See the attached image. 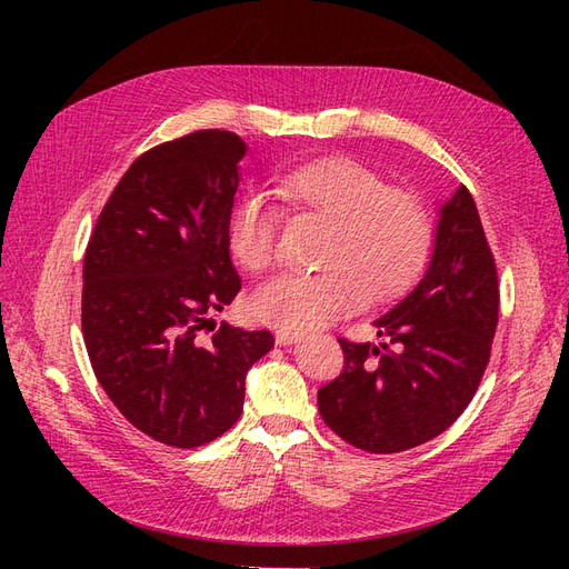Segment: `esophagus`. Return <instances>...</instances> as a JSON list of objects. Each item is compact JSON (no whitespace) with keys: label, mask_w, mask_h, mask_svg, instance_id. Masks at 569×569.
<instances>
[{"label":"esophagus","mask_w":569,"mask_h":569,"mask_svg":"<svg viewBox=\"0 0 569 569\" xmlns=\"http://www.w3.org/2000/svg\"><path fill=\"white\" fill-rule=\"evenodd\" d=\"M274 339H278L280 347H289V343H297L303 339V332L299 330H289V327H282V330L274 332Z\"/></svg>","instance_id":"1"}]
</instances>
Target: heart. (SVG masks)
Returning a JSON list of instances; mask_svg holds the SVG:
<instances>
[{
	"mask_svg": "<svg viewBox=\"0 0 569 569\" xmlns=\"http://www.w3.org/2000/svg\"><path fill=\"white\" fill-rule=\"evenodd\" d=\"M295 209L325 222L318 272H282L258 284L251 313L289 330H313L347 316L360 301L380 303L403 291L432 249V218L420 197L393 189L351 159L303 166L280 184ZM280 211L263 197H247L228 222V247L247 270L274 258Z\"/></svg>",
	"mask_w": 569,
	"mask_h": 569,
	"instance_id": "1",
	"label": "heart"
}]
</instances>
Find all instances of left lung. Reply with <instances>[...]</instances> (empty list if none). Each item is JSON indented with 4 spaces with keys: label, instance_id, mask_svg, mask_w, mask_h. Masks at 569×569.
<instances>
[{
    "label": "left lung",
    "instance_id": "8db88e82",
    "mask_svg": "<svg viewBox=\"0 0 569 569\" xmlns=\"http://www.w3.org/2000/svg\"><path fill=\"white\" fill-rule=\"evenodd\" d=\"M372 325L380 343L339 339L343 372L318 391V408L356 449L399 453L449 429L489 363L498 278L465 184L439 206L420 282Z\"/></svg>",
    "mask_w": 569,
    "mask_h": 569
}]
</instances>
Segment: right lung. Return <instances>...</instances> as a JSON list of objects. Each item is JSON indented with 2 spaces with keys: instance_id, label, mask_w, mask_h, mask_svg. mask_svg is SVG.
Wrapping results in <instances>:
<instances>
[{
  "instance_id": "1",
  "label": "right lung",
  "mask_w": 569,
  "mask_h": 569,
  "mask_svg": "<svg viewBox=\"0 0 569 569\" xmlns=\"http://www.w3.org/2000/svg\"><path fill=\"white\" fill-rule=\"evenodd\" d=\"M247 144L199 130L142 153L101 211L82 266V337L99 385L140 432L178 449L239 420L268 330L211 322L242 289L228 222Z\"/></svg>"
}]
</instances>
